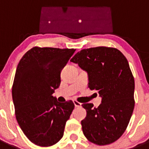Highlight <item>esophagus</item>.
<instances>
[{
  "label": "esophagus",
  "instance_id": "1",
  "mask_svg": "<svg viewBox=\"0 0 149 149\" xmlns=\"http://www.w3.org/2000/svg\"><path fill=\"white\" fill-rule=\"evenodd\" d=\"M73 103H74V106H75L76 107H81V103L78 102V101H76V100H74Z\"/></svg>",
  "mask_w": 149,
  "mask_h": 149
}]
</instances>
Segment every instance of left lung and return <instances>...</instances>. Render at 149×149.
Instances as JSON below:
<instances>
[{"mask_svg": "<svg viewBox=\"0 0 149 149\" xmlns=\"http://www.w3.org/2000/svg\"><path fill=\"white\" fill-rule=\"evenodd\" d=\"M86 71L88 86L98 91L101 104L82 105L86 116L81 121L84 136L105 146L116 141L126 130L134 108V78L128 62L116 48L96 47L81 50L71 59Z\"/></svg>", "mask_w": 149, "mask_h": 149, "instance_id": "8db88e82", "label": "left lung"}]
</instances>
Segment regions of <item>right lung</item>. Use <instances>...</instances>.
<instances>
[{"mask_svg": "<svg viewBox=\"0 0 149 149\" xmlns=\"http://www.w3.org/2000/svg\"><path fill=\"white\" fill-rule=\"evenodd\" d=\"M74 51L33 47L18 64L12 89L15 116L25 136L39 146L60 141L74 108L71 100L60 103L52 95L60 85L62 69Z\"/></svg>", "mask_w": 149, "mask_h": 149, "instance_id": "1", "label": "right lung"}]
</instances>
